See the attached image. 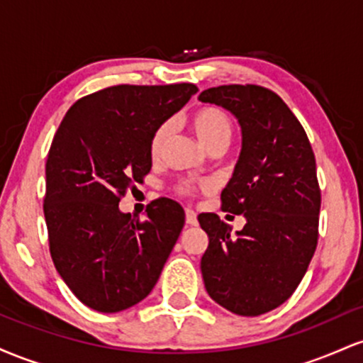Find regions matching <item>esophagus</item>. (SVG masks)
<instances>
[{
	"mask_svg": "<svg viewBox=\"0 0 363 363\" xmlns=\"http://www.w3.org/2000/svg\"><path fill=\"white\" fill-rule=\"evenodd\" d=\"M186 223L187 225H198V218H196V213L193 210H191V208H187L186 210Z\"/></svg>",
	"mask_w": 363,
	"mask_h": 363,
	"instance_id": "esophagus-1",
	"label": "esophagus"
}]
</instances>
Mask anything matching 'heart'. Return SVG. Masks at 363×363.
I'll return each mask as SVG.
<instances>
[{
  "label": "heart",
  "mask_w": 363,
  "mask_h": 363,
  "mask_svg": "<svg viewBox=\"0 0 363 363\" xmlns=\"http://www.w3.org/2000/svg\"><path fill=\"white\" fill-rule=\"evenodd\" d=\"M191 128H193L196 138L206 150L225 145L227 147L232 136V121L228 114L220 107L206 106L201 107L191 116L189 119ZM169 135V124H162L160 128L153 133L152 141H150V155L153 158L158 157L162 147H164L165 138ZM189 191V187H184V193Z\"/></svg>",
  "instance_id": "obj_1"
}]
</instances>
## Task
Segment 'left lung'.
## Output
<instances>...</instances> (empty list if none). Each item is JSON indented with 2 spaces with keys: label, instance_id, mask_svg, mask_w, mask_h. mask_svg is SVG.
<instances>
[{
  "label": "left lung",
  "instance_id": "obj_1",
  "mask_svg": "<svg viewBox=\"0 0 363 363\" xmlns=\"http://www.w3.org/2000/svg\"><path fill=\"white\" fill-rule=\"evenodd\" d=\"M237 119L242 148L222 191L223 210L244 215L242 230L201 213L205 289L218 306L259 315L281 306L307 272L318 245L320 191L315 158L298 119L272 90L222 85L199 94Z\"/></svg>",
  "mask_w": 363,
  "mask_h": 363
}]
</instances>
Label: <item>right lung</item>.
<instances>
[{
    "label": "right lung",
    "instance_id": "right-lung-1",
    "mask_svg": "<svg viewBox=\"0 0 363 363\" xmlns=\"http://www.w3.org/2000/svg\"><path fill=\"white\" fill-rule=\"evenodd\" d=\"M193 83L118 85L66 112L45 164L44 216L62 281L90 309L119 312L153 290L184 210L160 198L145 220L119 210L121 196L152 169L153 133L189 102Z\"/></svg>",
    "mask_w": 363,
    "mask_h": 363
}]
</instances>
